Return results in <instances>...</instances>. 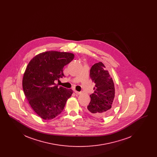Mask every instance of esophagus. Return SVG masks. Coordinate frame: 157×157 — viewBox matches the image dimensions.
Listing matches in <instances>:
<instances>
[{
    "label": "esophagus",
    "instance_id": "34e87169",
    "mask_svg": "<svg viewBox=\"0 0 157 157\" xmlns=\"http://www.w3.org/2000/svg\"><path fill=\"white\" fill-rule=\"evenodd\" d=\"M75 94H77V95H80V94H82L81 92H78V91H77V90H75Z\"/></svg>",
    "mask_w": 157,
    "mask_h": 157
}]
</instances>
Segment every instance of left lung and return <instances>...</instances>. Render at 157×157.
Returning <instances> with one entry per match:
<instances>
[{"label": "left lung", "mask_w": 157, "mask_h": 157, "mask_svg": "<svg viewBox=\"0 0 157 157\" xmlns=\"http://www.w3.org/2000/svg\"><path fill=\"white\" fill-rule=\"evenodd\" d=\"M90 77L95 85L94 92L90 95V101L87 106V111L98 118H105L112 113L115 105L113 81L101 62L91 67Z\"/></svg>", "instance_id": "8db88e82"}]
</instances>
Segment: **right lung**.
<instances>
[{"label": "right lung", "mask_w": 157, "mask_h": 157, "mask_svg": "<svg viewBox=\"0 0 157 157\" xmlns=\"http://www.w3.org/2000/svg\"><path fill=\"white\" fill-rule=\"evenodd\" d=\"M74 54L47 51L30 60L25 71L23 90L33 110L41 118L52 120L63 111L73 90L58 87L55 81L63 76V68L74 58Z\"/></svg>", "instance_id": "obj_1"}]
</instances>
